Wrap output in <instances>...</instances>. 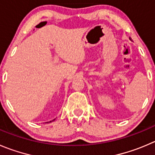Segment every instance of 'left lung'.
<instances>
[{
  "instance_id": "8db88e82",
  "label": "left lung",
  "mask_w": 155,
  "mask_h": 155,
  "mask_svg": "<svg viewBox=\"0 0 155 155\" xmlns=\"http://www.w3.org/2000/svg\"><path fill=\"white\" fill-rule=\"evenodd\" d=\"M129 39H130V40H132V39H131V38H130V37H129Z\"/></svg>"
}]
</instances>
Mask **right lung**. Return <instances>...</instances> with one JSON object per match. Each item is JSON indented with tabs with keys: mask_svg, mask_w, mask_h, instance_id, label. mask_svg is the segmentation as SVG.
Listing matches in <instances>:
<instances>
[{
	"mask_svg": "<svg viewBox=\"0 0 155 155\" xmlns=\"http://www.w3.org/2000/svg\"><path fill=\"white\" fill-rule=\"evenodd\" d=\"M54 119H53V120H52V121H54ZM52 121H50L49 123H51V122H52Z\"/></svg>",
	"mask_w": 155,
	"mask_h": 155,
	"instance_id": "add662e5",
	"label": "right lung"
}]
</instances>
